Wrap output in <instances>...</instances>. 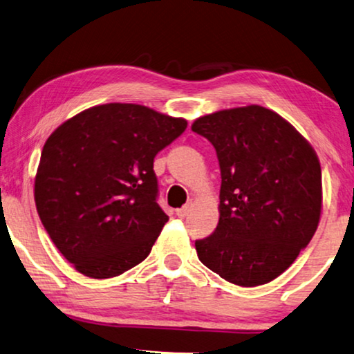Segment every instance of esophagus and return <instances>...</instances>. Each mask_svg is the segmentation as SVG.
<instances>
[{"instance_id": "34e87169", "label": "esophagus", "mask_w": 354, "mask_h": 354, "mask_svg": "<svg viewBox=\"0 0 354 354\" xmlns=\"http://www.w3.org/2000/svg\"><path fill=\"white\" fill-rule=\"evenodd\" d=\"M188 212H189V204H185L183 207H180V209H177V215L180 216V218H185V216L188 215Z\"/></svg>"}]
</instances>
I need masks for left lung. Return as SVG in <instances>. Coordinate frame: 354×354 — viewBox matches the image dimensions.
Masks as SVG:
<instances>
[{"label":"left lung","instance_id":"8db88e82","mask_svg":"<svg viewBox=\"0 0 354 354\" xmlns=\"http://www.w3.org/2000/svg\"><path fill=\"white\" fill-rule=\"evenodd\" d=\"M192 129L214 145L220 220L194 242L198 258L239 286L269 283L308 245L322 214V167L306 139L261 106L201 117Z\"/></svg>","mask_w":354,"mask_h":354}]
</instances>
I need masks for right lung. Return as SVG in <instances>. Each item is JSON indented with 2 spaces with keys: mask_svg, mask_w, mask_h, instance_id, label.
Here are the masks:
<instances>
[{
  "mask_svg": "<svg viewBox=\"0 0 354 354\" xmlns=\"http://www.w3.org/2000/svg\"><path fill=\"white\" fill-rule=\"evenodd\" d=\"M187 120L139 104L96 106L64 122L42 149L39 218L80 274L111 279L149 257L165 223L153 160Z\"/></svg>",
  "mask_w": 354,
  "mask_h": 354,
  "instance_id": "1",
  "label": "right lung"
}]
</instances>
